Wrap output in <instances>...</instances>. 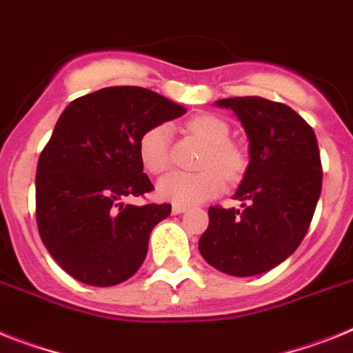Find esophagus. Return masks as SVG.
Listing matches in <instances>:
<instances>
[{"instance_id": "obj_1", "label": "esophagus", "mask_w": 353, "mask_h": 353, "mask_svg": "<svg viewBox=\"0 0 353 353\" xmlns=\"http://www.w3.org/2000/svg\"><path fill=\"white\" fill-rule=\"evenodd\" d=\"M186 210H188V206H185V204H172V213H174V215L186 212Z\"/></svg>"}]
</instances>
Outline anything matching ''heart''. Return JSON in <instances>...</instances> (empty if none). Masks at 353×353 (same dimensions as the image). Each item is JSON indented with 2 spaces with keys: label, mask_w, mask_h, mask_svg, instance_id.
Masks as SVG:
<instances>
[{
  "label": "heart",
  "mask_w": 353,
  "mask_h": 353,
  "mask_svg": "<svg viewBox=\"0 0 353 353\" xmlns=\"http://www.w3.org/2000/svg\"><path fill=\"white\" fill-rule=\"evenodd\" d=\"M186 129L204 145L194 174H170L158 183L161 199L176 204H194L212 199L226 186V179H236L244 170L245 158L239 145L230 141V125L213 114L194 117ZM138 156L150 174H163L170 167V127L167 123L149 127L138 141Z\"/></svg>",
  "instance_id": "heart-1"
}]
</instances>
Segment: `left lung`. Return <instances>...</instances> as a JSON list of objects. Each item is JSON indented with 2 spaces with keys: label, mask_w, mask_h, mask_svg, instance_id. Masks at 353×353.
Returning <instances> with one entry per match:
<instances>
[{
  "label": "left lung",
  "mask_w": 353,
  "mask_h": 353,
  "mask_svg": "<svg viewBox=\"0 0 353 353\" xmlns=\"http://www.w3.org/2000/svg\"><path fill=\"white\" fill-rule=\"evenodd\" d=\"M232 109L250 140V165L235 199L242 210L210 206L203 259L232 276L276 268L307 235L321 194V159L312 127L289 105L260 97L215 102Z\"/></svg>",
  "instance_id": "obj_1"
}]
</instances>
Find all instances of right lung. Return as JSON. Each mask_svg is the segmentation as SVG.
<instances>
[{
	"mask_svg": "<svg viewBox=\"0 0 353 353\" xmlns=\"http://www.w3.org/2000/svg\"><path fill=\"white\" fill-rule=\"evenodd\" d=\"M185 112L138 85L103 88L62 111L37 163L35 215L41 241L70 276L109 287L140 269L150 232L172 206L121 203L154 190L138 141L149 127Z\"/></svg>",
	"mask_w": 353,
	"mask_h": 353,
	"instance_id": "add662e5",
	"label": "right lung"
}]
</instances>
